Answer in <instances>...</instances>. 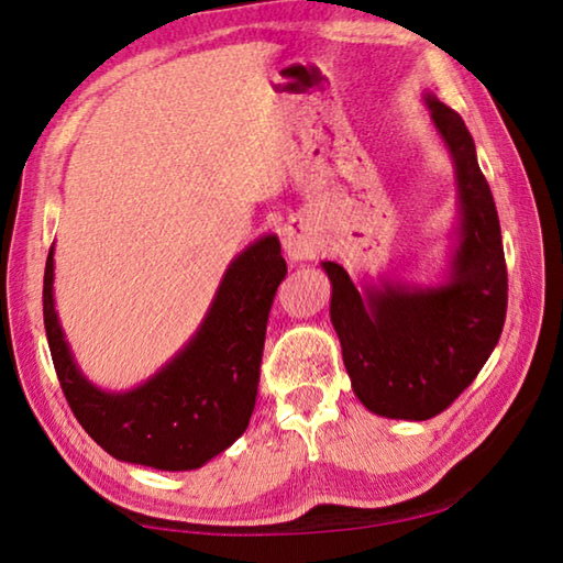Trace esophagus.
I'll return each instance as SVG.
<instances>
[{
	"label": "esophagus",
	"mask_w": 563,
	"mask_h": 563,
	"mask_svg": "<svg viewBox=\"0 0 563 563\" xmlns=\"http://www.w3.org/2000/svg\"><path fill=\"white\" fill-rule=\"evenodd\" d=\"M280 241H283V251L290 261H308L318 253V243L305 228L288 223L280 231Z\"/></svg>",
	"instance_id": "obj_1"
}]
</instances>
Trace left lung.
<instances>
[{
	"instance_id": "1",
	"label": "left lung",
	"mask_w": 563,
	"mask_h": 563,
	"mask_svg": "<svg viewBox=\"0 0 563 563\" xmlns=\"http://www.w3.org/2000/svg\"><path fill=\"white\" fill-rule=\"evenodd\" d=\"M454 164L456 218L442 283H360L320 263L332 285L330 320L352 389L369 412L422 422L440 415L479 375L507 318V263L492 190L462 117L424 93Z\"/></svg>"
}]
</instances>
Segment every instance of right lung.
Wrapping results in <instances>:
<instances>
[{
  "label": "right lung",
  "instance_id": "obj_1",
  "mask_svg": "<svg viewBox=\"0 0 563 563\" xmlns=\"http://www.w3.org/2000/svg\"><path fill=\"white\" fill-rule=\"evenodd\" d=\"M288 265L278 235H263L223 273L201 328L146 383L109 393L76 365L54 310V245L44 268V328L74 417L121 462L188 472L228 450L251 422L265 325Z\"/></svg>",
  "mask_w": 563,
  "mask_h": 563
}]
</instances>
